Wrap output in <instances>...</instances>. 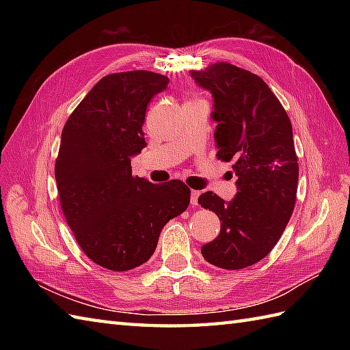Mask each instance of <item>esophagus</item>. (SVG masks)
I'll return each mask as SVG.
<instances>
[{
	"label": "esophagus",
	"instance_id": "34e87169",
	"mask_svg": "<svg viewBox=\"0 0 350 350\" xmlns=\"http://www.w3.org/2000/svg\"><path fill=\"white\" fill-rule=\"evenodd\" d=\"M198 197H200V191L192 189L191 191V204L192 206H197L198 204Z\"/></svg>",
	"mask_w": 350,
	"mask_h": 350
}]
</instances>
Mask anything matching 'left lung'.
Here are the masks:
<instances>
[{
	"label": "left lung",
	"instance_id": "left-lung-1",
	"mask_svg": "<svg viewBox=\"0 0 350 350\" xmlns=\"http://www.w3.org/2000/svg\"><path fill=\"white\" fill-rule=\"evenodd\" d=\"M189 73L213 96L217 158L234 161L237 176L232 202L212 191L198 197L221 221L219 234L202 254L222 269H242L269 254L293 213L299 165L292 123L256 73L224 62Z\"/></svg>",
	"mask_w": 350,
	"mask_h": 350
}]
</instances>
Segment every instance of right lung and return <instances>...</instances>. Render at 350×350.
I'll return each instance as SVG.
<instances>
[{
  "instance_id": "add662e5",
  "label": "right lung",
  "mask_w": 350,
  "mask_h": 350,
  "mask_svg": "<svg viewBox=\"0 0 350 350\" xmlns=\"http://www.w3.org/2000/svg\"><path fill=\"white\" fill-rule=\"evenodd\" d=\"M168 81L148 70L103 77L62 132L55 180L63 215L85 256L109 271L146 263L162 227L189 204L182 180L154 185L131 167L132 154L146 146L148 102Z\"/></svg>"
}]
</instances>
